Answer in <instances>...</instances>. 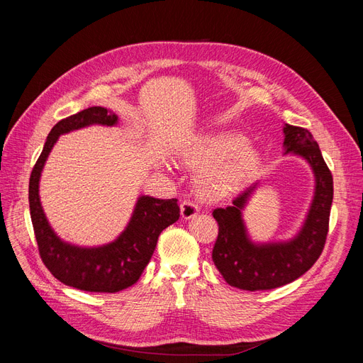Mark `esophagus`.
Returning a JSON list of instances; mask_svg holds the SVG:
<instances>
[{
  "label": "esophagus",
  "instance_id": "esophagus-1",
  "mask_svg": "<svg viewBox=\"0 0 363 363\" xmlns=\"http://www.w3.org/2000/svg\"><path fill=\"white\" fill-rule=\"evenodd\" d=\"M180 212H182L183 219H191L200 213V207L189 200H184L180 204Z\"/></svg>",
  "mask_w": 363,
  "mask_h": 363
}]
</instances>
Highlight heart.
Returning <instances> with one entry per match:
<instances>
[{"mask_svg": "<svg viewBox=\"0 0 363 363\" xmlns=\"http://www.w3.org/2000/svg\"><path fill=\"white\" fill-rule=\"evenodd\" d=\"M183 159L191 167H206L200 174V188L213 200L240 189L259 164L257 151L232 131L200 138L183 151Z\"/></svg>", "mask_w": 363, "mask_h": 363, "instance_id": "b5f03b06", "label": "heart"}]
</instances>
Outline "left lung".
<instances>
[{"label": "left lung", "instance_id": "8db88e82", "mask_svg": "<svg viewBox=\"0 0 363 363\" xmlns=\"http://www.w3.org/2000/svg\"><path fill=\"white\" fill-rule=\"evenodd\" d=\"M283 133L286 152L309 162L316 182L311 211L300 233L289 242H251L242 211L257 183L239 194L232 206L218 207L212 213L218 223V238L212 251L215 267L230 286L244 291L276 289L296 280L313 267L325 245L333 201L332 172L309 130L286 124Z\"/></svg>", "mask_w": 363, "mask_h": 363}]
</instances>
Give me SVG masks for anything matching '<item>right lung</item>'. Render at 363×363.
I'll return each instance as SVG.
<instances>
[{"label":"right lung","mask_w":363,"mask_h":363,"mask_svg":"<svg viewBox=\"0 0 363 363\" xmlns=\"http://www.w3.org/2000/svg\"><path fill=\"white\" fill-rule=\"evenodd\" d=\"M118 116L104 107H89L52 127L30 175L28 201L33 230L43 265L63 284L86 292H119L135 284L155 252L159 235L180 218L177 199L140 196L127 228L112 244L80 248L60 240L50 227L39 200L43 164L60 135L86 125H115Z\"/></svg>","instance_id":"obj_1"}]
</instances>
